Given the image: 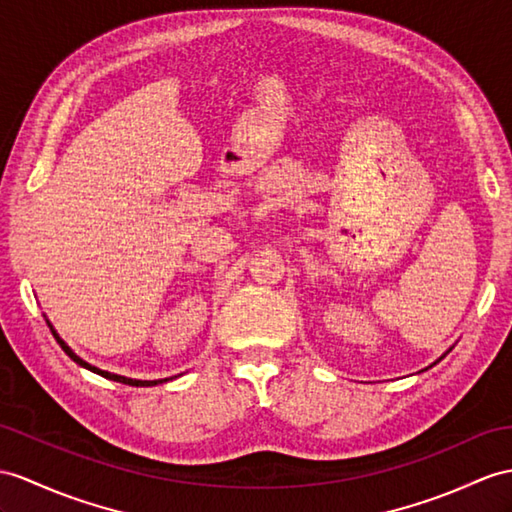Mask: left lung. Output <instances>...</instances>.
<instances>
[{
	"instance_id": "1",
	"label": "left lung",
	"mask_w": 512,
	"mask_h": 512,
	"mask_svg": "<svg viewBox=\"0 0 512 512\" xmlns=\"http://www.w3.org/2000/svg\"><path fill=\"white\" fill-rule=\"evenodd\" d=\"M441 358H443V356H441ZM441 358H439V360H441Z\"/></svg>"
}]
</instances>
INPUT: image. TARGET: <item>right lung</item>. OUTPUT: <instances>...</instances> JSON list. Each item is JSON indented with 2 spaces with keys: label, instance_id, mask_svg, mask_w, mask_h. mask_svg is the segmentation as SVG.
<instances>
[{
  "label": "right lung",
  "instance_id": "1",
  "mask_svg": "<svg viewBox=\"0 0 512 512\" xmlns=\"http://www.w3.org/2000/svg\"><path fill=\"white\" fill-rule=\"evenodd\" d=\"M49 323V321H47ZM52 328V326H49ZM52 334L56 336V341L60 343V347L62 350H65V354L73 360V363H78L80 367H84V369H89V371H93V373H97V376H102V378H108V380H115V382H123V384H130V386H156V384H162V382H167V380H171V378H162V380H132V378H126V376H117V373H110V371H102V369H97V367H93V365H89L86 363V360H82L76 352L71 350V347L60 339V336L56 334V330L52 328Z\"/></svg>",
  "mask_w": 512,
  "mask_h": 512
}]
</instances>
